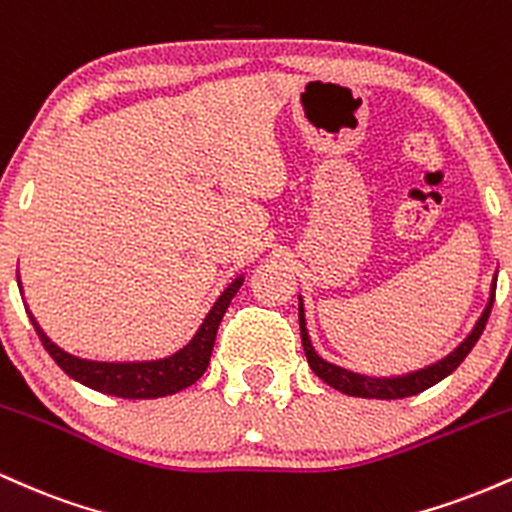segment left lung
<instances>
[{
	"label": "left lung",
	"mask_w": 512,
	"mask_h": 512,
	"mask_svg": "<svg viewBox=\"0 0 512 512\" xmlns=\"http://www.w3.org/2000/svg\"><path fill=\"white\" fill-rule=\"evenodd\" d=\"M493 296H496V276H493L491 284V296L489 303H486L484 313L474 325V330L467 334V339L457 346L455 351H450L448 356L440 358V361L431 363V366L411 370V373L404 375H392V378H370V375H361L354 373V370H346L342 366H334V363L325 361L317 351L313 349V342H310L308 330H305V313H303V301L298 305V322H301V339H303V349H305V358H308V366L313 368V373L320 380H325L327 385L334 387V390L344 392L349 397H366V399H402V397H411L419 395V392L428 390L436 383H440L443 378L455 370L460 363L467 358L469 351L474 349V344L479 342L481 332H484L486 320H489L491 308H493Z\"/></svg>",
	"instance_id": "8db88e82"
}]
</instances>
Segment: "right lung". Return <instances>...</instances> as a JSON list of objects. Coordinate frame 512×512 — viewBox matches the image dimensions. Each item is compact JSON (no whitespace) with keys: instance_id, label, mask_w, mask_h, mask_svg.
<instances>
[{"instance_id":"1","label":"right lung","mask_w":512,"mask_h":512,"mask_svg":"<svg viewBox=\"0 0 512 512\" xmlns=\"http://www.w3.org/2000/svg\"><path fill=\"white\" fill-rule=\"evenodd\" d=\"M243 279L245 276H238V279H233V284H228V289L221 293L219 301L214 303V308L209 310L207 317H204V322L199 325L195 337L190 339V344L182 346V349L175 351L173 356L156 358V361L108 363L72 356L64 349H60V346L43 332V327L38 325V320H35L31 310L26 308V313L31 317L35 332H38L45 351L55 358L57 366H60L69 378H74L76 383L103 392V395H115L122 399H156L175 395V392L185 390V387H190L192 383H197V380L202 378L204 370L209 366L211 351H214L221 317L228 310V305H231V298L238 293Z\"/></svg>"}]
</instances>
